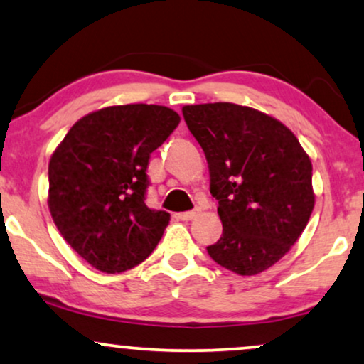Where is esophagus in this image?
<instances>
[{"mask_svg":"<svg viewBox=\"0 0 364 364\" xmlns=\"http://www.w3.org/2000/svg\"><path fill=\"white\" fill-rule=\"evenodd\" d=\"M197 214H199L197 210H188V212H181V214H177V217L181 220H192Z\"/></svg>","mask_w":364,"mask_h":364,"instance_id":"34e87169","label":"esophagus"}]
</instances>
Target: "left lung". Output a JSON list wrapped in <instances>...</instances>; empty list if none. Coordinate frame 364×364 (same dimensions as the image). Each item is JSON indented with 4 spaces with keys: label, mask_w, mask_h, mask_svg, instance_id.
Returning a JSON list of instances; mask_svg holds the SVG:
<instances>
[{
    "label": "left lung",
    "mask_w": 364,
    "mask_h": 364,
    "mask_svg": "<svg viewBox=\"0 0 364 364\" xmlns=\"http://www.w3.org/2000/svg\"><path fill=\"white\" fill-rule=\"evenodd\" d=\"M209 164L223 235L209 256L239 276L284 257L314 209L313 165L296 135L274 117L229 102L182 108Z\"/></svg>",
    "instance_id": "8db88e82"
}]
</instances>
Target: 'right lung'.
Returning <instances> with one entry per match:
<instances>
[{"mask_svg":"<svg viewBox=\"0 0 364 364\" xmlns=\"http://www.w3.org/2000/svg\"><path fill=\"white\" fill-rule=\"evenodd\" d=\"M172 108L105 107L80 119L48 164V207L63 239L107 274L145 261L171 214L145 204L150 154L177 129Z\"/></svg>","mask_w":364,"mask_h":364,"instance_id":"right-lung-1","label":"right lung"}]
</instances>
